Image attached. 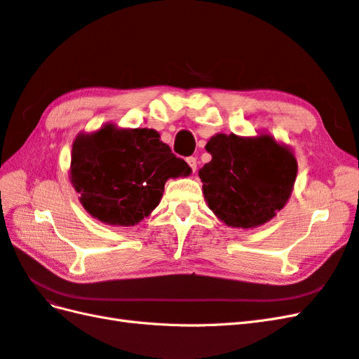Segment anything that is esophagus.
I'll return each mask as SVG.
<instances>
[{"mask_svg":"<svg viewBox=\"0 0 359 359\" xmlns=\"http://www.w3.org/2000/svg\"><path fill=\"white\" fill-rule=\"evenodd\" d=\"M186 161H187V164L190 165V169H191V172H195V170H196V165H198V161H196V158H195V156H187V158H186Z\"/></svg>","mask_w":359,"mask_h":359,"instance_id":"obj_1","label":"esophagus"}]
</instances>
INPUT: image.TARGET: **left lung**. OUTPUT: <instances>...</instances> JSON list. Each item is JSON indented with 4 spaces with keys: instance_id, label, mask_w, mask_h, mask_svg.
Wrapping results in <instances>:
<instances>
[{
    "instance_id": "left-lung-1",
    "label": "left lung",
    "mask_w": 359,
    "mask_h": 359,
    "mask_svg": "<svg viewBox=\"0 0 359 359\" xmlns=\"http://www.w3.org/2000/svg\"><path fill=\"white\" fill-rule=\"evenodd\" d=\"M205 149L212 161L199 170L204 196L226 225L252 229L265 224L290 199L297 161L273 137L217 134Z\"/></svg>"
}]
</instances>
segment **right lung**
Returning <instances> with one entry per match:
<instances>
[{
  "label": "right lung",
  "mask_w": 359,
  "mask_h": 359,
  "mask_svg": "<svg viewBox=\"0 0 359 359\" xmlns=\"http://www.w3.org/2000/svg\"><path fill=\"white\" fill-rule=\"evenodd\" d=\"M187 163L154 129H117L79 135L72 151V182L86 212L111 225H135L158 205L169 178L187 177Z\"/></svg>",
  "instance_id": "1"
}]
</instances>
